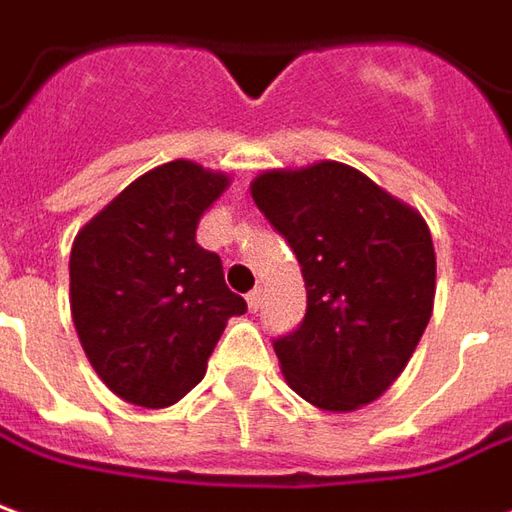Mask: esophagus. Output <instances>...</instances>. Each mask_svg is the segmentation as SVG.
<instances>
[{"instance_id":"34e87169","label":"esophagus","mask_w":512,"mask_h":512,"mask_svg":"<svg viewBox=\"0 0 512 512\" xmlns=\"http://www.w3.org/2000/svg\"><path fill=\"white\" fill-rule=\"evenodd\" d=\"M246 305H249V310H252V313H257V310L263 307V291H260V288H255V291L246 296Z\"/></svg>"}]
</instances>
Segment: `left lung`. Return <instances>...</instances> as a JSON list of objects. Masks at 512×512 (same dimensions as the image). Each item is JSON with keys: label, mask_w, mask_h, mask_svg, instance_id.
Returning <instances> with one entry per match:
<instances>
[{"label": "left lung", "mask_w": 512, "mask_h": 512, "mask_svg": "<svg viewBox=\"0 0 512 512\" xmlns=\"http://www.w3.org/2000/svg\"><path fill=\"white\" fill-rule=\"evenodd\" d=\"M249 188L305 277V321L274 341L285 382L330 413L380 399L405 371L435 305L424 216L335 160L268 169Z\"/></svg>", "instance_id": "1"}]
</instances>
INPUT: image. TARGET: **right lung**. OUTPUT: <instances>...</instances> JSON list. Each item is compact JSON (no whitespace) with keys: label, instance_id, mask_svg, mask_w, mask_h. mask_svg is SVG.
Masks as SVG:
<instances>
[{"label":"right lung","instance_id":"right-lung-1","mask_svg":"<svg viewBox=\"0 0 512 512\" xmlns=\"http://www.w3.org/2000/svg\"><path fill=\"white\" fill-rule=\"evenodd\" d=\"M224 171L171 160L130 182L71 246L74 330L99 380L130 405L169 407L196 388L221 332L246 302L221 260L196 244Z\"/></svg>","mask_w":512,"mask_h":512}]
</instances>
